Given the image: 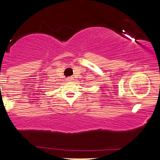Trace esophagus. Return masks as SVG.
Here are the masks:
<instances>
[{
  "instance_id": "34e87169",
  "label": "esophagus",
  "mask_w": 160,
  "mask_h": 160,
  "mask_svg": "<svg viewBox=\"0 0 160 160\" xmlns=\"http://www.w3.org/2000/svg\"><path fill=\"white\" fill-rule=\"evenodd\" d=\"M67 80H68V81H71V80H73V77H68V78H67Z\"/></svg>"
}]
</instances>
